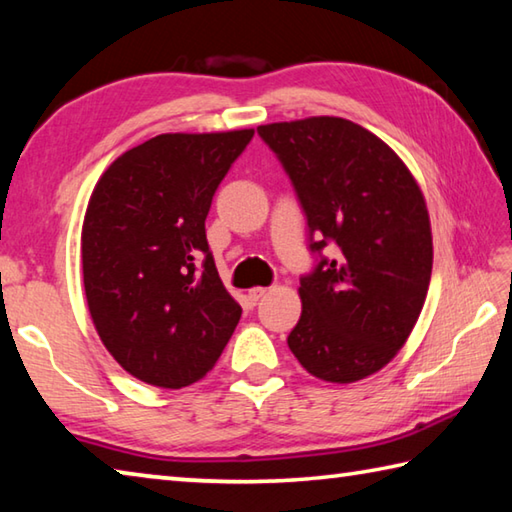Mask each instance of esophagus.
Listing matches in <instances>:
<instances>
[{
	"label": "esophagus",
	"mask_w": 512,
	"mask_h": 512,
	"mask_svg": "<svg viewBox=\"0 0 512 512\" xmlns=\"http://www.w3.org/2000/svg\"><path fill=\"white\" fill-rule=\"evenodd\" d=\"M264 295H266V288H264V286H255V288H250V291H248V302L255 306L259 300H262Z\"/></svg>",
	"instance_id": "1"
}]
</instances>
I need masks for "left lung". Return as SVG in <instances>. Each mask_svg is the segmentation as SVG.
<instances>
[{
	"instance_id": "8db88e82",
	"label": "left lung",
	"mask_w": 512,
	"mask_h": 512,
	"mask_svg": "<svg viewBox=\"0 0 512 512\" xmlns=\"http://www.w3.org/2000/svg\"><path fill=\"white\" fill-rule=\"evenodd\" d=\"M257 134L291 179L315 255L288 347L329 383L374 374L405 345L430 286L423 194L403 161L351 120L318 116Z\"/></svg>"
}]
</instances>
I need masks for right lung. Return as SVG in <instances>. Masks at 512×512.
<instances>
[{"mask_svg":"<svg viewBox=\"0 0 512 512\" xmlns=\"http://www.w3.org/2000/svg\"><path fill=\"white\" fill-rule=\"evenodd\" d=\"M253 129L161 134L102 174L82 226V275L102 345L143 383L181 389L215 367L241 318L206 217Z\"/></svg>","mask_w":512,"mask_h":512,"instance_id":"add662e5","label":"right lung"}]
</instances>
